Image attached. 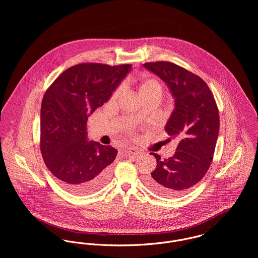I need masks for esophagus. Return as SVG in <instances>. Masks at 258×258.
Masks as SVG:
<instances>
[{"mask_svg": "<svg viewBox=\"0 0 258 258\" xmlns=\"http://www.w3.org/2000/svg\"><path fill=\"white\" fill-rule=\"evenodd\" d=\"M128 152H129V154H131L133 156H139L141 154V151L135 147L128 148Z\"/></svg>", "mask_w": 258, "mask_h": 258, "instance_id": "1", "label": "esophagus"}]
</instances>
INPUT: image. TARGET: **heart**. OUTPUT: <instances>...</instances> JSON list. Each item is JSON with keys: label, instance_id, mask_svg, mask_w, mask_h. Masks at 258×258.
I'll return each instance as SVG.
<instances>
[{"label": "heart", "instance_id": "heart-1", "mask_svg": "<svg viewBox=\"0 0 258 258\" xmlns=\"http://www.w3.org/2000/svg\"><path fill=\"white\" fill-rule=\"evenodd\" d=\"M154 86H159V84H158L156 81H154V80H148V81L144 82V83L141 85L140 91L146 90V89H150V88H152V87H154ZM119 92H120V90H118L116 94H118Z\"/></svg>", "mask_w": 258, "mask_h": 258}]
</instances>
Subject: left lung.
I'll return each mask as SVG.
<instances>
[{
  "label": "left lung",
  "instance_id": "8db88e82",
  "mask_svg": "<svg viewBox=\"0 0 258 258\" xmlns=\"http://www.w3.org/2000/svg\"><path fill=\"white\" fill-rule=\"evenodd\" d=\"M144 69L168 86L175 108L165 126L178 141L169 159L151 153L157 168L146 180L148 186L165 197H177L199 183L212 164L220 131L219 110L208 84L198 75L168 61L148 62Z\"/></svg>",
  "mask_w": 258,
  "mask_h": 258
}]
</instances>
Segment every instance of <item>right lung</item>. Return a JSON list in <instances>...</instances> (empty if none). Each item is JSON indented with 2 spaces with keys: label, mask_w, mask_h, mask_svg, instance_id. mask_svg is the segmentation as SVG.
Listing matches in <instances>:
<instances>
[{
  "label": "right lung",
  "mask_w": 258,
  "mask_h": 258,
  "mask_svg": "<svg viewBox=\"0 0 258 258\" xmlns=\"http://www.w3.org/2000/svg\"><path fill=\"white\" fill-rule=\"evenodd\" d=\"M131 70L130 64H77L60 74L42 98L41 155L50 173L74 194L96 191L110 178L117 150L89 141L86 122Z\"/></svg>",
  "instance_id": "obj_1"
}]
</instances>
